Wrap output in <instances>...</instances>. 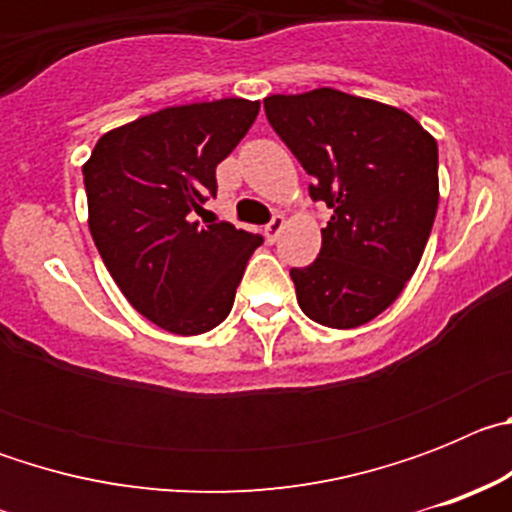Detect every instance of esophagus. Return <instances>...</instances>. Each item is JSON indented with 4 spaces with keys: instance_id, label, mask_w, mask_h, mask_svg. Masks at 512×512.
<instances>
[{
    "instance_id": "esophagus-1",
    "label": "esophagus",
    "mask_w": 512,
    "mask_h": 512,
    "mask_svg": "<svg viewBox=\"0 0 512 512\" xmlns=\"http://www.w3.org/2000/svg\"><path fill=\"white\" fill-rule=\"evenodd\" d=\"M282 230H284V217L282 215H274V217H271V223L264 228L266 241L277 243V238H279V233H282Z\"/></svg>"
}]
</instances>
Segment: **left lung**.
Here are the masks:
<instances>
[{
	"label": "left lung",
	"instance_id": "left-lung-1",
	"mask_svg": "<svg viewBox=\"0 0 512 512\" xmlns=\"http://www.w3.org/2000/svg\"><path fill=\"white\" fill-rule=\"evenodd\" d=\"M266 120L330 207L318 259L289 269L307 318L356 328L400 297L438 207V146L408 112L338 89L274 94Z\"/></svg>",
	"mask_w": 512,
	"mask_h": 512
}]
</instances>
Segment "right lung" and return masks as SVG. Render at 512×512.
<instances>
[{
    "label": "right lung",
    "instance_id": "obj_1",
    "mask_svg": "<svg viewBox=\"0 0 512 512\" xmlns=\"http://www.w3.org/2000/svg\"><path fill=\"white\" fill-rule=\"evenodd\" d=\"M259 102L217 99L166 107L110 130L84 164L89 230L130 305L176 336L228 318L251 253L264 238L200 223L215 169L241 143Z\"/></svg>",
    "mask_w": 512,
    "mask_h": 512
}]
</instances>
